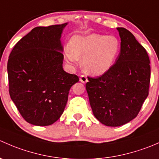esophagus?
Returning a JSON list of instances; mask_svg holds the SVG:
<instances>
[{
	"mask_svg": "<svg viewBox=\"0 0 159 159\" xmlns=\"http://www.w3.org/2000/svg\"><path fill=\"white\" fill-rule=\"evenodd\" d=\"M80 81H81L82 83H86L88 81V78L86 75H81L80 76Z\"/></svg>",
	"mask_w": 159,
	"mask_h": 159,
	"instance_id": "34e87169",
	"label": "esophagus"
}]
</instances>
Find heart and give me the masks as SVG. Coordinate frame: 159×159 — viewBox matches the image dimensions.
Masks as SVG:
<instances>
[{
    "label": "heart",
    "mask_w": 159,
    "mask_h": 159,
    "mask_svg": "<svg viewBox=\"0 0 159 159\" xmlns=\"http://www.w3.org/2000/svg\"><path fill=\"white\" fill-rule=\"evenodd\" d=\"M121 49V43L114 35L93 34L71 38L66 58L75 63L77 58H84L83 65L92 75H104L113 66Z\"/></svg>",
    "instance_id": "b5f03b06"
}]
</instances>
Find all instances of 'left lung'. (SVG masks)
Wrapping results in <instances>:
<instances>
[{"label":"left lung","instance_id":"8db88e82","mask_svg":"<svg viewBox=\"0 0 159 159\" xmlns=\"http://www.w3.org/2000/svg\"><path fill=\"white\" fill-rule=\"evenodd\" d=\"M121 50L113 66L98 78L88 76L86 90L94 117L117 127L139 115L148 95L150 60L146 50L124 28H117Z\"/></svg>","mask_w":159,"mask_h":159}]
</instances>
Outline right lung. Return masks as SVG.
Segmentation results:
<instances>
[{
	"label": "right lung",
	"mask_w": 159,
	"mask_h": 159,
	"mask_svg": "<svg viewBox=\"0 0 159 159\" xmlns=\"http://www.w3.org/2000/svg\"><path fill=\"white\" fill-rule=\"evenodd\" d=\"M67 23L37 27L14 45L7 61L9 93L24 119L52 125L63 114L70 89L79 81L63 70L61 35Z\"/></svg>",
	"instance_id": "add662e5"
}]
</instances>
